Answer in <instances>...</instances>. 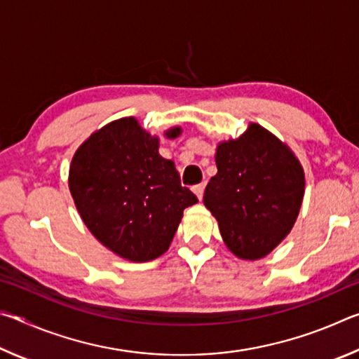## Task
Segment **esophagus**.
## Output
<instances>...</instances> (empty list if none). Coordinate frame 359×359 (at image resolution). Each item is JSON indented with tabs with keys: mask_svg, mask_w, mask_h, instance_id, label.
<instances>
[{
	"mask_svg": "<svg viewBox=\"0 0 359 359\" xmlns=\"http://www.w3.org/2000/svg\"><path fill=\"white\" fill-rule=\"evenodd\" d=\"M191 190H193V193H194V194H196V196H198V199H199V201H201V199H203V194H204V184L194 185V187L191 188Z\"/></svg>",
	"mask_w": 359,
	"mask_h": 359,
	"instance_id": "obj_1",
	"label": "esophagus"
}]
</instances>
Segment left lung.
Instances as JSON below:
<instances>
[{
	"instance_id": "left-lung-1",
	"label": "left lung",
	"mask_w": 359,
	"mask_h": 359,
	"mask_svg": "<svg viewBox=\"0 0 359 359\" xmlns=\"http://www.w3.org/2000/svg\"><path fill=\"white\" fill-rule=\"evenodd\" d=\"M217 174L204 205L217 218L224 244L241 259L271 253L293 228L304 198V169L287 144L258 123L220 142Z\"/></svg>"
}]
</instances>
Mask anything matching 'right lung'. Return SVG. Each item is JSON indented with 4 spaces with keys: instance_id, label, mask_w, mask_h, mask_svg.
Returning <instances> with one entry per match:
<instances>
[{
    "instance_id": "right-lung-1",
    "label": "right lung",
    "mask_w": 359,
    "mask_h": 359,
    "mask_svg": "<svg viewBox=\"0 0 359 359\" xmlns=\"http://www.w3.org/2000/svg\"><path fill=\"white\" fill-rule=\"evenodd\" d=\"M180 133L174 126L165 136ZM158 147L156 136L125 117L95 131L69 168V191L83 223L102 245L135 263L161 257L184 209L198 203Z\"/></svg>"
}]
</instances>
